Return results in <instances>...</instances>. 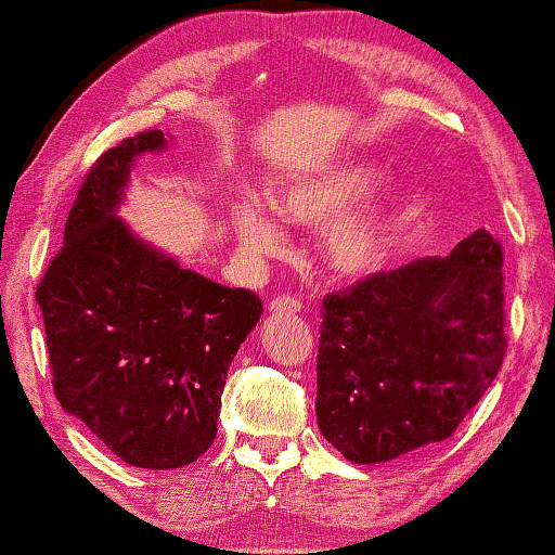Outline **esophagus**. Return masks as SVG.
Returning <instances> with one entry per match:
<instances>
[{
	"label": "esophagus",
	"instance_id": "1",
	"mask_svg": "<svg viewBox=\"0 0 555 555\" xmlns=\"http://www.w3.org/2000/svg\"><path fill=\"white\" fill-rule=\"evenodd\" d=\"M299 310H301L299 299H294V297H276L269 305V312H273V314H294Z\"/></svg>",
	"mask_w": 555,
	"mask_h": 555
}]
</instances>
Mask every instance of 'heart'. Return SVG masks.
Wrapping results in <instances>:
<instances>
[{
	"instance_id": "b5f03b06",
	"label": "heart",
	"mask_w": 555,
	"mask_h": 555,
	"mask_svg": "<svg viewBox=\"0 0 555 555\" xmlns=\"http://www.w3.org/2000/svg\"><path fill=\"white\" fill-rule=\"evenodd\" d=\"M376 179V166L366 160L327 168L312 177H299L271 189V209L284 222L305 228L325 225L335 215L369 192ZM404 189L391 184L382 189L361 209L335 220L322 237V258L330 271L340 276H363L374 271L395 243L404 212ZM233 233L241 250L250 258H276L286 250V235L273 215L254 199L233 207Z\"/></svg>"
}]
</instances>
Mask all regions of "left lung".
<instances>
[{"label":"left lung","mask_w":555,"mask_h":555,"mask_svg":"<svg viewBox=\"0 0 555 555\" xmlns=\"http://www.w3.org/2000/svg\"><path fill=\"white\" fill-rule=\"evenodd\" d=\"M502 245L474 230L451 256L378 271L322 301L318 425L353 464L451 438L502 366Z\"/></svg>","instance_id":"8db88e82"}]
</instances>
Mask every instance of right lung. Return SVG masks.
<instances>
[{
    "instance_id": "add662e5",
    "label": "right lung",
    "mask_w": 555,
    "mask_h": 555,
    "mask_svg": "<svg viewBox=\"0 0 555 555\" xmlns=\"http://www.w3.org/2000/svg\"><path fill=\"white\" fill-rule=\"evenodd\" d=\"M164 149L145 130L96 158L35 292L63 410L158 472L212 446L228 369L263 312L250 289L181 269L117 217L135 158Z\"/></svg>"
}]
</instances>
